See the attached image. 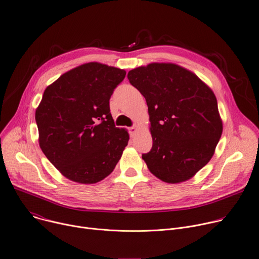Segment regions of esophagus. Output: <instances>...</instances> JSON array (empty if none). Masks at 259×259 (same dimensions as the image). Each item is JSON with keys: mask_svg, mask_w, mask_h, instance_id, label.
Listing matches in <instances>:
<instances>
[{"mask_svg": "<svg viewBox=\"0 0 259 259\" xmlns=\"http://www.w3.org/2000/svg\"><path fill=\"white\" fill-rule=\"evenodd\" d=\"M136 132H137V127H136V126H133V127L129 128V133H130V136H131V137H133Z\"/></svg>", "mask_w": 259, "mask_h": 259, "instance_id": "esophagus-1", "label": "esophagus"}]
</instances>
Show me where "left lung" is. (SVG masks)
<instances>
[{
	"mask_svg": "<svg viewBox=\"0 0 259 259\" xmlns=\"http://www.w3.org/2000/svg\"><path fill=\"white\" fill-rule=\"evenodd\" d=\"M127 77L148 105L153 147L143 159L149 170L169 184L190 180L213 157L223 131L214 92L174 63L140 66Z\"/></svg>",
	"mask_w": 259,
	"mask_h": 259,
	"instance_id": "1",
	"label": "left lung"
}]
</instances>
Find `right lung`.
I'll return each instance as SVG.
<instances>
[{
    "label": "right lung",
    "instance_id": "right-lung-1",
    "mask_svg": "<svg viewBox=\"0 0 259 259\" xmlns=\"http://www.w3.org/2000/svg\"><path fill=\"white\" fill-rule=\"evenodd\" d=\"M124 69L98 62L77 66L45 89L36 108L40 149L68 180L95 184L109 176L129 142L109 109Z\"/></svg>",
    "mask_w": 259,
    "mask_h": 259
}]
</instances>
